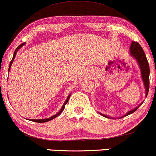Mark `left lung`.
<instances>
[{
  "instance_id": "obj_1",
  "label": "left lung",
  "mask_w": 156,
  "mask_h": 156,
  "mask_svg": "<svg viewBox=\"0 0 156 156\" xmlns=\"http://www.w3.org/2000/svg\"><path fill=\"white\" fill-rule=\"evenodd\" d=\"M129 52H130L129 53L130 56H131L133 58H134V59L136 60L137 63H138L139 66H140V69L141 71V77H142V82H143V84L144 86V89H145V96L147 97L148 94V91H149V87H150V67H149V64H148L147 58H146L145 54H144L143 49L142 48V47L140 45V44L137 43V42H135V41L131 42ZM143 102L144 101L140 104V105H138L136 107H135L134 109L129 111L126 115H124L123 116L120 117V118H123V117L127 116V115L132 114V113L136 111L142 104H143ZM99 114L103 115V116L105 117V118H110V119H115V118H112V117L108 116L107 115L101 114V113L100 112Z\"/></svg>"
}]
</instances>
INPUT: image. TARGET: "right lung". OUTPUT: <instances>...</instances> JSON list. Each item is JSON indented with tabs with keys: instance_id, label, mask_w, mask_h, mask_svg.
Returning <instances> with one entry per match:
<instances>
[{
	"instance_id": "right-lung-1",
	"label": "right lung",
	"mask_w": 156,
	"mask_h": 156,
	"mask_svg": "<svg viewBox=\"0 0 156 156\" xmlns=\"http://www.w3.org/2000/svg\"><path fill=\"white\" fill-rule=\"evenodd\" d=\"M25 44V42H24V43L21 44H20V46H18L17 48H16V49H15V51H14V55H13V58H12V61L10 62V64H9V70H10L11 66H12V63H13V61H14V58H15V56H16V52H18V50H19V49H20V48H22V47H23V46H24ZM71 93H70V94L69 95V96L67 97L66 100V101H65V102H64L63 105L62 106L61 109H60V111L58 112L57 113V114H55V115H53V116L50 117V118H44V119H30V120H31V121H34V122H48V121H49V120H52V119H54V118H57V117H58V115H59L60 114V113H61L63 111L64 108H65V105H66V104H67V102L69 101V98H70V96H71Z\"/></svg>"
}]
</instances>
